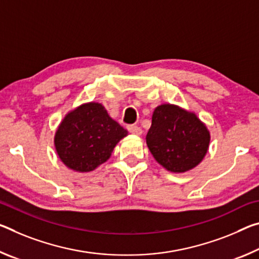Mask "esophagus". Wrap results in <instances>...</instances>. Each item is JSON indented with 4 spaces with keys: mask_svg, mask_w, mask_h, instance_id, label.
Wrapping results in <instances>:
<instances>
[{
    "mask_svg": "<svg viewBox=\"0 0 259 259\" xmlns=\"http://www.w3.org/2000/svg\"><path fill=\"white\" fill-rule=\"evenodd\" d=\"M128 130H129V133H131L133 135H137V136H139V135H142V133H143V130L139 128L138 125H129L128 126Z\"/></svg>",
    "mask_w": 259,
    "mask_h": 259,
    "instance_id": "obj_1",
    "label": "esophagus"
}]
</instances>
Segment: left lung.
Segmentation results:
<instances>
[{"instance_id":"left-lung-1","label":"left lung","mask_w":259,"mask_h":259,"mask_svg":"<svg viewBox=\"0 0 259 259\" xmlns=\"http://www.w3.org/2000/svg\"><path fill=\"white\" fill-rule=\"evenodd\" d=\"M210 138V131L195 113L163 104L152 115L146 144L154 159L167 170L184 173L204 159Z\"/></svg>"}]
</instances>
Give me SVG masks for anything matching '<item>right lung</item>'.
I'll return each mask as SVG.
<instances>
[{"label":"right lung","mask_w":259,"mask_h":259,"mask_svg":"<svg viewBox=\"0 0 259 259\" xmlns=\"http://www.w3.org/2000/svg\"><path fill=\"white\" fill-rule=\"evenodd\" d=\"M128 135L99 102H88L69 112L54 137L57 154L65 166L88 173L107 161L114 147Z\"/></svg>","instance_id":"add662e5"}]
</instances>
